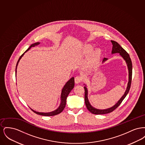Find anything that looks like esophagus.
Listing matches in <instances>:
<instances>
[{"label": "esophagus", "instance_id": "obj_1", "mask_svg": "<svg viewBox=\"0 0 145 145\" xmlns=\"http://www.w3.org/2000/svg\"><path fill=\"white\" fill-rule=\"evenodd\" d=\"M82 81V78L81 76H77L75 77L74 82H75V83H76V84H79Z\"/></svg>", "mask_w": 145, "mask_h": 145}]
</instances>
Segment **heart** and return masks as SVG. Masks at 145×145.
Segmentation results:
<instances>
[{"instance_id":"1","label":"heart","mask_w":145,"mask_h":145,"mask_svg":"<svg viewBox=\"0 0 145 145\" xmlns=\"http://www.w3.org/2000/svg\"><path fill=\"white\" fill-rule=\"evenodd\" d=\"M86 49L87 51L89 52H91L92 50V47L91 46H88V47L86 48ZM100 54H101V52H100V50H97L95 52V56H96L97 57H98L100 56Z\"/></svg>"}]
</instances>
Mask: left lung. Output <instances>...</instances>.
I'll return each mask as SVG.
<instances>
[{
    "instance_id": "8db88e82",
    "label": "left lung",
    "mask_w": 145,
    "mask_h": 145,
    "mask_svg": "<svg viewBox=\"0 0 145 145\" xmlns=\"http://www.w3.org/2000/svg\"><path fill=\"white\" fill-rule=\"evenodd\" d=\"M112 44V49L111 51V54H116L119 53L120 56L124 59V61L126 62V64L127 65V67L128 69V82L127 84V86L126 88L125 91L124 93V95L121 97V98L115 104L114 106H111L109 108L105 109H98L94 108L91 105L90 102L88 99V90L87 89V85L85 84L84 85V89H85V103L87 109L88 110L91 112L92 114H96V115H101V114H108L111 112L113 111L115 109H116L117 107L120 105V104L122 103L123 100L125 98V97L127 95L128 93L129 92V91L131 88V78H132V63H131V59L129 56V55L127 53V52L117 42L114 41H111ZM108 60L107 58H104L102 63L105 62Z\"/></svg>"
}]
</instances>
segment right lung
Segmentation results:
<instances>
[{
    "label": "right lung",
    "mask_w": 145,
    "mask_h": 145,
    "mask_svg": "<svg viewBox=\"0 0 145 145\" xmlns=\"http://www.w3.org/2000/svg\"><path fill=\"white\" fill-rule=\"evenodd\" d=\"M40 42H36L35 43L32 44L31 45H30V46L28 48V49L20 56V57L19 58L17 65H16V73H17V66L18 65V63L20 62L21 58L23 57V56L25 54V53H26L27 51H28L31 48L33 47H35L36 46H37L40 44ZM74 77H72L68 82H67V83L65 84V85L63 86L62 90H61V96H60V103L59 106V107L55 109V110L52 111L50 112H38L36 111H35L34 110L32 109L31 108H30L31 110L34 111L35 113H36V114L42 115V116H54L60 113H61L62 112L63 110L64 109L65 106H66V99H67V97H68V95H69L70 92L71 91V90H72L74 88Z\"/></svg>",
    "instance_id": "obj_1"
}]
</instances>
